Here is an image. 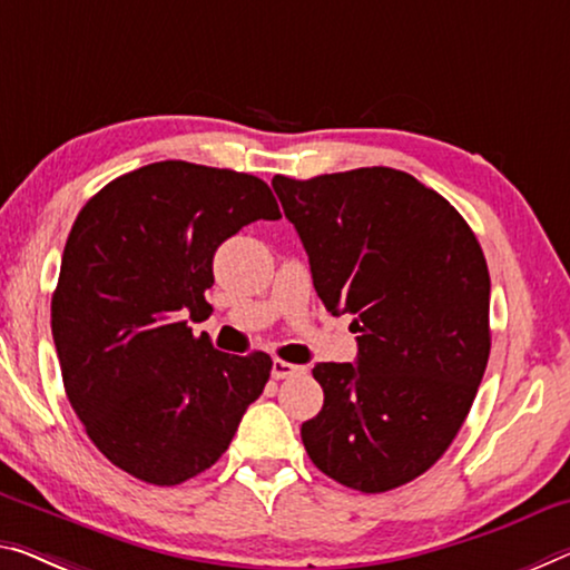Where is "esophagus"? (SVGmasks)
<instances>
[{"mask_svg":"<svg viewBox=\"0 0 570 570\" xmlns=\"http://www.w3.org/2000/svg\"><path fill=\"white\" fill-rule=\"evenodd\" d=\"M301 374H305V366L283 362V358H275V362H273V376H275V380H291V376H301Z\"/></svg>","mask_w":570,"mask_h":570,"instance_id":"34e87169","label":"esophagus"}]
</instances>
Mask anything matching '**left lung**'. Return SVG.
<instances>
[{
  "instance_id": "left-lung-1",
  "label": "left lung",
  "mask_w": 570,
  "mask_h": 570,
  "mask_svg": "<svg viewBox=\"0 0 570 570\" xmlns=\"http://www.w3.org/2000/svg\"><path fill=\"white\" fill-rule=\"evenodd\" d=\"M273 188L315 293L354 315L356 364L321 362L301 438L338 484L380 494L425 474L461 431L487 370L489 269L471 226L413 175L358 168Z\"/></svg>"
}]
</instances>
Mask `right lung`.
Listing matches in <instances>:
<instances>
[{"label":"right lung","mask_w":570,"mask_h":570,"mask_svg":"<svg viewBox=\"0 0 570 570\" xmlns=\"http://www.w3.org/2000/svg\"><path fill=\"white\" fill-rule=\"evenodd\" d=\"M279 218L265 180L186 160L119 175L76 216L50 303L66 395L96 449L155 487L212 469L273 370L232 356L208 318L218 244Z\"/></svg>","instance_id":"obj_1"}]
</instances>
